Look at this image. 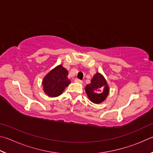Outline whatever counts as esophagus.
<instances>
[{
	"label": "esophagus",
	"mask_w": 153,
	"mask_h": 153,
	"mask_svg": "<svg viewBox=\"0 0 153 153\" xmlns=\"http://www.w3.org/2000/svg\"><path fill=\"white\" fill-rule=\"evenodd\" d=\"M74 82H77V83H80V84H82V81H81V80H80V79H75Z\"/></svg>",
	"instance_id": "34e87169"
}]
</instances>
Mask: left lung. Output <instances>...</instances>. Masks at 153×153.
Listing matches in <instances>:
<instances>
[{"label": "left lung", "mask_w": 153, "mask_h": 153, "mask_svg": "<svg viewBox=\"0 0 153 153\" xmlns=\"http://www.w3.org/2000/svg\"><path fill=\"white\" fill-rule=\"evenodd\" d=\"M85 89L89 100L97 104L105 101L109 93V87L106 79L100 72L94 74L91 83L87 85Z\"/></svg>", "instance_id": "1"}]
</instances>
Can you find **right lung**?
I'll use <instances>...</instances> for the list:
<instances>
[{
  "instance_id": "add662e5",
  "label": "right lung",
  "mask_w": 153,
  "mask_h": 153,
  "mask_svg": "<svg viewBox=\"0 0 153 153\" xmlns=\"http://www.w3.org/2000/svg\"><path fill=\"white\" fill-rule=\"evenodd\" d=\"M68 72L62 64L51 70L42 81L43 90L48 96L56 97L71 83L68 79Z\"/></svg>"
}]
</instances>
